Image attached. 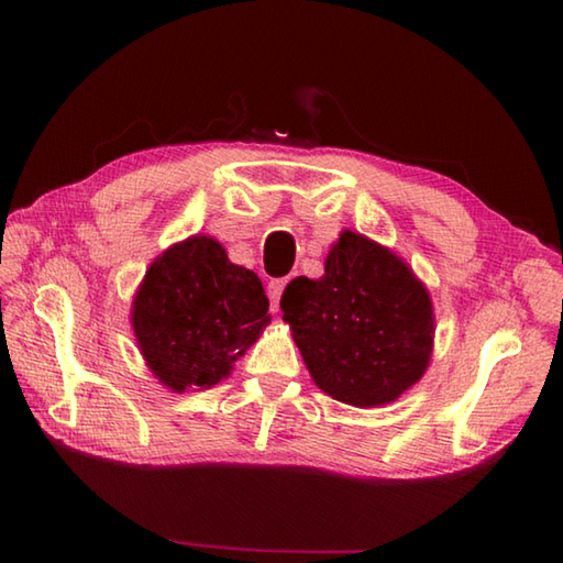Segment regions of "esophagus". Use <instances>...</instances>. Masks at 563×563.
Segmentation results:
<instances>
[{
	"label": "esophagus",
	"instance_id": "1",
	"mask_svg": "<svg viewBox=\"0 0 563 563\" xmlns=\"http://www.w3.org/2000/svg\"><path fill=\"white\" fill-rule=\"evenodd\" d=\"M285 285H288V280H271V283H268V300H271V309H273V312H278L280 295H283V290H285Z\"/></svg>",
	"mask_w": 563,
	"mask_h": 563
}]
</instances>
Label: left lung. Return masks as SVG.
<instances>
[{
    "mask_svg": "<svg viewBox=\"0 0 563 563\" xmlns=\"http://www.w3.org/2000/svg\"><path fill=\"white\" fill-rule=\"evenodd\" d=\"M280 309L309 375L343 404H389L426 373L435 333L428 290L363 234L343 232L324 275L295 278Z\"/></svg>",
    "mask_w": 563,
    "mask_h": 563,
    "instance_id": "left-lung-1",
    "label": "left lung"
}]
</instances>
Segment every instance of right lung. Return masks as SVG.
<instances>
[{"label":"right lung","mask_w":563,"mask_h":563,"mask_svg":"<svg viewBox=\"0 0 563 563\" xmlns=\"http://www.w3.org/2000/svg\"><path fill=\"white\" fill-rule=\"evenodd\" d=\"M268 321L258 275L234 266L210 236H190L154 261L133 305L140 351L174 391L218 385Z\"/></svg>","instance_id":"add662e5"}]
</instances>
